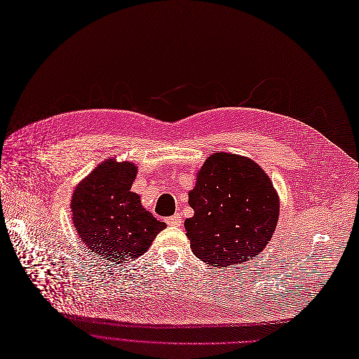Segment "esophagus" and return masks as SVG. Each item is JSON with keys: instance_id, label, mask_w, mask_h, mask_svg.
<instances>
[{"instance_id": "1", "label": "esophagus", "mask_w": 359, "mask_h": 359, "mask_svg": "<svg viewBox=\"0 0 359 359\" xmlns=\"http://www.w3.org/2000/svg\"><path fill=\"white\" fill-rule=\"evenodd\" d=\"M166 223H168L169 226H176V227H179V226H182V223H183V219H182V216H180L179 213H176V215H173V216L168 217Z\"/></svg>"}]
</instances>
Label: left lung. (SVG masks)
<instances>
[{"label":"left lung","instance_id":"left-lung-1","mask_svg":"<svg viewBox=\"0 0 359 359\" xmlns=\"http://www.w3.org/2000/svg\"><path fill=\"white\" fill-rule=\"evenodd\" d=\"M194 215L184 220L194 256L212 268L242 265L262 252L279 219V194L256 161L213 153L189 191Z\"/></svg>","mask_w":359,"mask_h":359}]
</instances>
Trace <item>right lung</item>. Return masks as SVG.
<instances>
[{"label":"right lung","mask_w":359,"mask_h":359,"mask_svg":"<svg viewBox=\"0 0 359 359\" xmlns=\"http://www.w3.org/2000/svg\"><path fill=\"white\" fill-rule=\"evenodd\" d=\"M136 176L133 161L111 157L97 165L73 191L72 220L80 241L109 262L142 256L166 227L132 191Z\"/></svg>","instance_id":"right-lung-1"}]
</instances>
